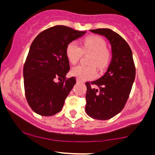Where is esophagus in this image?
I'll use <instances>...</instances> for the list:
<instances>
[{
  "instance_id": "1",
  "label": "esophagus",
  "mask_w": 155,
  "mask_h": 155,
  "mask_svg": "<svg viewBox=\"0 0 155 155\" xmlns=\"http://www.w3.org/2000/svg\"><path fill=\"white\" fill-rule=\"evenodd\" d=\"M76 82H77V83H81V82H82V81H80V80H79V79H76Z\"/></svg>"
}]
</instances>
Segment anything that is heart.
<instances>
[{"mask_svg":"<svg viewBox=\"0 0 155 155\" xmlns=\"http://www.w3.org/2000/svg\"><path fill=\"white\" fill-rule=\"evenodd\" d=\"M83 53H92L89 64L93 65H79L73 68L71 74L80 81L94 79L97 74L95 65L99 69H104L110 62V54L106 49V43L99 36L91 35L86 37L82 41V48L75 41L68 44L66 48L67 57L73 64L79 61Z\"/></svg>","mask_w":155,"mask_h":155,"instance_id":"heart-1","label":"heart"}]
</instances>
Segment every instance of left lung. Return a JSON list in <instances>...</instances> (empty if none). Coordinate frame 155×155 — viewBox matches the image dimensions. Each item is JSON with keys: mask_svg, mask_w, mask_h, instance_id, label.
Wrapping results in <instances>:
<instances>
[{"mask_svg": "<svg viewBox=\"0 0 155 155\" xmlns=\"http://www.w3.org/2000/svg\"><path fill=\"white\" fill-rule=\"evenodd\" d=\"M103 35L111 46L112 58L105 74L91 84L86 83L85 112L96 120H106L118 114L129 97L135 79L134 63L129 45L117 32L110 29L90 30Z\"/></svg>", "mask_w": 155, "mask_h": 155, "instance_id": "obj_1", "label": "left lung"}]
</instances>
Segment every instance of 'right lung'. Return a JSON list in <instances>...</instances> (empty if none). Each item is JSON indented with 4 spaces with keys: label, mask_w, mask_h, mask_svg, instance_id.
Masks as SVG:
<instances>
[{
    "label": "right lung",
    "mask_w": 155,
    "mask_h": 155,
    "mask_svg": "<svg viewBox=\"0 0 155 155\" xmlns=\"http://www.w3.org/2000/svg\"><path fill=\"white\" fill-rule=\"evenodd\" d=\"M85 33L57 25L39 33L31 44L24 66V84L27 102L34 112L49 117L61 110L76 84L73 76L65 79L70 71L66 48Z\"/></svg>",
    "instance_id": "right-lung-1"
}]
</instances>
